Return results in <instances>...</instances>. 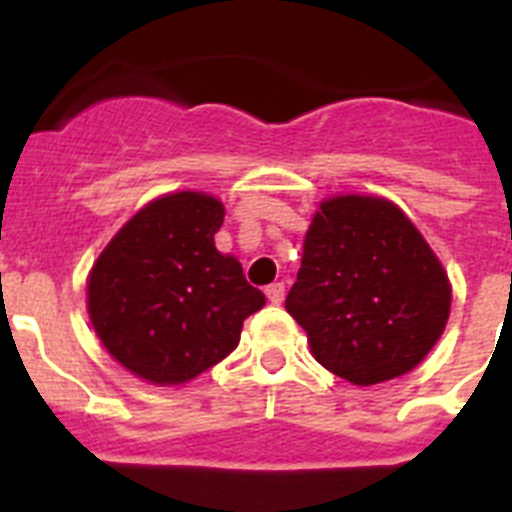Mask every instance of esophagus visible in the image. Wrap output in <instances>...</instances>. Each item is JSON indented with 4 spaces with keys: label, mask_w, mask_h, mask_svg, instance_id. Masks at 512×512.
<instances>
[{
    "label": "esophagus",
    "mask_w": 512,
    "mask_h": 512,
    "mask_svg": "<svg viewBox=\"0 0 512 512\" xmlns=\"http://www.w3.org/2000/svg\"><path fill=\"white\" fill-rule=\"evenodd\" d=\"M266 297H269V302H274V305H279V302L284 300V284L282 282H274L266 287Z\"/></svg>",
    "instance_id": "obj_1"
}]
</instances>
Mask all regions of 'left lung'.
Instances as JSON below:
<instances>
[{
    "label": "left lung",
    "instance_id": "8db88e82",
    "mask_svg": "<svg viewBox=\"0 0 512 512\" xmlns=\"http://www.w3.org/2000/svg\"><path fill=\"white\" fill-rule=\"evenodd\" d=\"M284 305L328 372L369 387L410 372L436 346L451 287L400 207L336 197L320 205L307 230Z\"/></svg>",
    "mask_w": 512,
    "mask_h": 512
}]
</instances>
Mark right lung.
<instances>
[{
    "label": "right lung",
    "instance_id": "obj_1",
    "mask_svg": "<svg viewBox=\"0 0 512 512\" xmlns=\"http://www.w3.org/2000/svg\"><path fill=\"white\" fill-rule=\"evenodd\" d=\"M225 207L166 194L122 225L89 274V318L104 348L153 384H182L238 346L264 292L215 248Z\"/></svg>",
    "mask_w": 512,
    "mask_h": 512
}]
</instances>
